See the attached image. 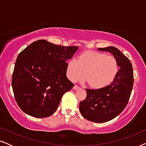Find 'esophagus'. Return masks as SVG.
I'll return each mask as SVG.
<instances>
[{
    "label": "esophagus",
    "mask_w": 146,
    "mask_h": 146,
    "mask_svg": "<svg viewBox=\"0 0 146 146\" xmlns=\"http://www.w3.org/2000/svg\"><path fill=\"white\" fill-rule=\"evenodd\" d=\"M79 88H80V87L78 86H76V85H75L73 87V89L74 90H78V89H79Z\"/></svg>",
    "instance_id": "34e87169"
}]
</instances>
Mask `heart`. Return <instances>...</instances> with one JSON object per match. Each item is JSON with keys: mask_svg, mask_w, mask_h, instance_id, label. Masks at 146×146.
<instances>
[{"mask_svg": "<svg viewBox=\"0 0 146 146\" xmlns=\"http://www.w3.org/2000/svg\"><path fill=\"white\" fill-rule=\"evenodd\" d=\"M118 71L117 60L112 56L98 52H88L78 59L70 60L66 73L73 82L85 79L92 88L102 89L112 82Z\"/></svg>", "mask_w": 146, "mask_h": 146, "instance_id": "obj_1", "label": "heart"}]
</instances>
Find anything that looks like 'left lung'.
Masks as SVG:
<instances>
[{"mask_svg":"<svg viewBox=\"0 0 146 146\" xmlns=\"http://www.w3.org/2000/svg\"><path fill=\"white\" fill-rule=\"evenodd\" d=\"M98 50L113 54L119 69L107 87L86 89V98L80 103L79 108L81 114L88 120L104 123L115 118L126 107L132 90L133 73L129 60L117 48L109 46Z\"/></svg>","mask_w":146,"mask_h":146,"instance_id":"8db88e82","label":"left lung"}]
</instances>
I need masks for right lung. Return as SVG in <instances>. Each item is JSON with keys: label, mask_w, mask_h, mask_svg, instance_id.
Here are the masks:
<instances>
[{"label": "right lung", "mask_w": 146, "mask_h": 146, "mask_svg": "<svg viewBox=\"0 0 146 146\" xmlns=\"http://www.w3.org/2000/svg\"><path fill=\"white\" fill-rule=\"evenodd\" d=\"M78 46H62L46 40L34 42L18 56L12 78L17 104L35 117L50 116L64 94L74 84L66 76L68 60Z\"/></svg>", "instance_id": "right-lung-1"}]
</instances>
